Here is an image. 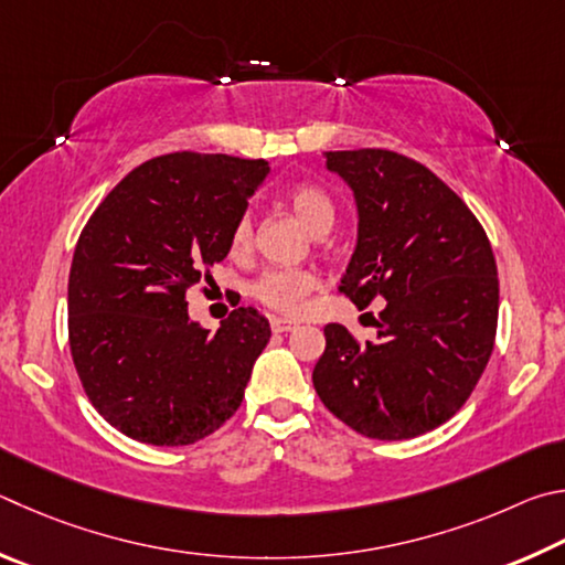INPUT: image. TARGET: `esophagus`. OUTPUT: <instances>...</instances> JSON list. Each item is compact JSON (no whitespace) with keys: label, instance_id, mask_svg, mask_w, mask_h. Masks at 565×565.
Returning a JSON list of instances; mask_svg holds the SVG:
<instances>
[{"label":"esophagus","instance_id":"1","mask_svg":"<svg viewBox=\"0 0 565 565\" xmlns=\"http://www.w3.org/2000/svg\"><path fill=\"white\" fill-rule=\"evenodd\" d=\"M270 324H273V332H290V330L298 328V322L285 320V318H273Z\"/></svg>","mask_w":565,"mask_h":565}]
</instances>
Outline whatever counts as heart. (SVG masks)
<instances>
[{
	"instance_id": "obj_1",
	"label": "heart",
	"mask_w": 565,
	"mask_h": 565,
	"mask_svg": "<svg viewBox=\"0 0 565 565\" xmlns=\"http://www.w3.org/2000/svg\"><path fill=\"white\" fill-rule=\"evenodd\" d=\"M288 203L292 213L300 217V223L308 227L312 235H324L334 223V203L332 198L322 191V188L312 183L295 185ZM253 243V215L245 213L237 217L231 233V247L233 253H245ZM318 288V277L310 270H285V267H273L265 270L253 282V298L260 300L267 308H273L282 315H295L308 300V295Z\"/></svg>"
}]
</instances>
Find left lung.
Returning a JSON list of instances; mask_svg holds the SVG:
<instances>
[{"label":"left lung","mask_w":565,"mask_h":565,"mask_svg":"<svg viewBox=\"0 0 565 565\" xmlns=\"http://www.w3.org/2000/svg\"><path fill=\"white\" fill-rule=\"evenodd\" d=\"M350 185L358 245L340 290L367 308L384 300L377 340L324 328L312 384L324 407L370 439L402 441L437 429L487 370L499 320L489 237L467 203L427 166L382 148L328 151Z\"/></svg>","instance_id":"8db88e82"}]
</instances>
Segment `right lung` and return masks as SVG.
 Instances as JSON below:
<instances>
[{
    "label": "right lung",
    "instance_id": "obj_1",
    "mask_svg": "<svg viewBox=\"0 0 565 565\" xmlns=\"http://www.w3.org/2000/svg\"><path fill=\"white\" fill-rule=\"evenodd\" d=\"M267 175V161L225 153L158 156L78 235L68 344L86 397L126 437L185 447L241 407L270 322L237 308L211 332L191 320L185 292L231 253L233 225Z\"/></svg>",
    "mask_w": 565,
    "mask_h": 565
}]
</instances>
